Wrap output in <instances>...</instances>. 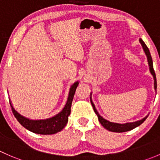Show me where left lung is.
Segmentation results:
<instances>
[{
    "mask_svg": "<svg viewBox=\"0 0 160 160\" xmlns=\"http://www.w3.org/2000/svg\"><path fill=\"white\" fill-rule=\"evenodd\" d=\"M139 42H140V43H141L142 46L143 50H144L146 56H147L148 63H149V71H150V72H151L152 75L153 79H154V89L156 91V88H157V83H156V73H155V71H154V70H153L152 59V56H151V55H150V52H149V49H148V47L146 46V45L145 44L144 42L142 41V39H141V38H140ZM90 95H91V93H90ZM90 102H91L92 106H93V111H94L95 114L98 115V120H99L100 123L102 125V126L104 127V128H105L107 130L111 131V132H128V131L132 130L133 128H136V127L139 126L141 124H142L143 122L146 121V119L147 118V117H148V115H147L146 117H145L144 118L142 119V120L137 121V122H128V123H125V124L111 122H109V121L106 120V119L104 118L102 116L100 115V114L98 112L96 108H95L94 104H93V101H92L91 97H90Z\"/></svg>",
    "mask_w": 160,
    "mask_h": 160,
    "instance_id": "obj_1",
    "label": "left lung"
}]
</instances>
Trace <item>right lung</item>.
Listing matches in <instances>:
<instances>
[{"mask_svg":"<svg viewBox=\"0 0 160 160\" xmlns=\"http://www.w3.org/2000/svg\"><path fill=\"white\" fill-rule=\"evenodd\" d=\"M78 84L79 82L77 81L71 86L65 107L59 114L53 117L47 119H42V120H32V119L25 118V116L19 114L14 108L11 101L9 100L13 114L24 128L34 133L40 134V135H52V134L57 133L60 132L68 122V117L70 114L72 101Z\"/></svg>","mask_w":160,"mask_h":160,"instance_id":"right-lung-1","label":"right lung"}]
</instances>
